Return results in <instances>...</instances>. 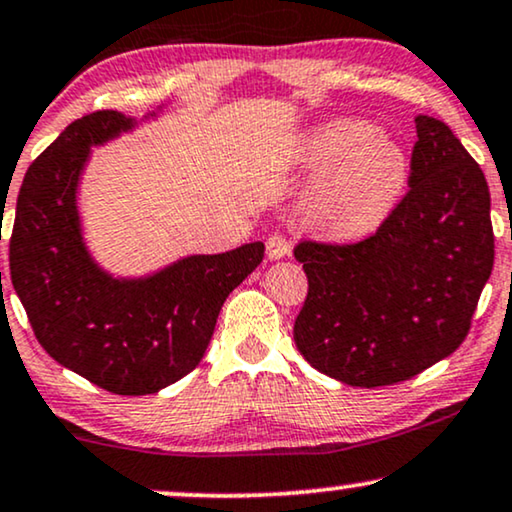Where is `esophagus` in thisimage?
I'll return each instance as SVG.
<instances>
[{
	"label": "esophagus",
	"mask_w": 512,
	"mask_h": 512,
	"mask_svg": "<svg viewBox=\"0 0 512 512\" xmlns=\"http://www.w3.org/2000/svg\"><path fill=\"white\" fill-rule=\"evenodd\" d=\"M265 254L268 258H284L287 254H291V240L287 235H282V232H272L268 237V242H265Z\"/></svg>",
	"instance_id": "esophagus-1"
}]
</instances>
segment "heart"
<instances>
[{"label":"heart","instance_id":"1","mask_svg":"<svg viewBox=\"0 0 512 512\" xmlns=\"http://www.w3.org/2000/svg\"><path fill=\"white\" fill-rule=\"evenodd\" d=\"M310 162L334 167L317 183L310 214L334 235H360L381 221L407 178L397 145L360 119H338L315 131Z\"/></svg>","mask_w":512,"mask_h":512}]
</instances>
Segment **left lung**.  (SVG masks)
<instances>
[{
	"instance_id": "1",
	"label": "left lung",
	"mask_w": 512,
	"mask_h": 512,
	"mask_svg": "<svg viewBox=\"0 0 512 512\" xmlns=\"http://www.w3.org/2000/svg\"><path fill=\"white\" fill-rule=\"evenodd\" d=\"M409 190L360 242L303 240L308 296L294 341L317 371L393 386L466 341L494 268L489 185L440 119L418 115Z\"/></svg>"
}]
</instances>
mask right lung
I'll return each instance as SVG.
<instances>
[{
	"label": "right lung",
	"mask_w": 512,
	"mask_h": 512,
	"mask_svg": "<svg viewBox=\"0 0 512 512\" xmlns=\"http://www.w3.org/2000/svg\"><path fill=\"white\" fill-rule=\"evenodd\" d=\"M131 129L117 110L65 126L30 164L9 240L11 282L53 360L115 395H150L190 374L225 298L263 261L261 242L190 256L145 280L119 282L86 254L75 190L91 145Z\"/></svg>",
	"instance_id": "1"
}]
</instances>
